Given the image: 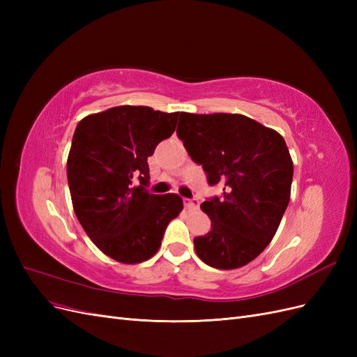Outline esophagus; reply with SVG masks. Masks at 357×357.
<instances>
[{
    "label": "esophagus",
    "instance_id": "esophagus-1",
    "mask_svg": "<svg viewBox=\"0 0 357 357\" xmlns=\"http://www.w3.org/2000/svg\"><path fill=\"white\" fill-rule=\"evenodd\" d=\"M185 207L189 210H198L199 207V201L198 199H185Z\"/></svg>",
    "mask_w": 357,
    "mask_h": 357
}]
</instances>
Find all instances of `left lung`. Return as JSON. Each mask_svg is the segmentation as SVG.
Segmentation results:
<instances>
[{
  "instance_id": "obj_1",
  "label": "left lung",
  "mask_w": 357,
  "mask_h": 357,
  "mask_svg": "<svg viewBox=\"0 0 357 357\" xmlns=\"http://www.w3.org/2000/svg\"><path fill=\"white\" fill-rule=\"evenodd\" d=\"M177 137L222 197L201 204L211 231L193 240L218 269L247 265L271 243L290 199L294 162L284 138L243 114L180 113Z\"/></svg>"
}]
</instances>
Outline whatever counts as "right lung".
Listing matches in <instances>:
<instances>
[{
	"instance_id": "1",
	"label": "right lung",
	"mask_w": 357,
	"mask_h": 357,
	"mask_svg": "<svg viewBox=\"0 0 357 357\" xmlns=\"http://www.w3.org/2000/svg\"><path fill=\"white\" fill-rule=\"evenodd\" d=\"M177 119L178 113L119 105L86 116L75 128L67 160L73 208L92 243L117 262L152 257L168 223L183 210L176 193L144 189L147 158L176 131Z\"/></svg>"
}]
</instances>
